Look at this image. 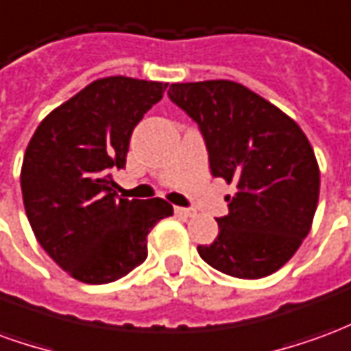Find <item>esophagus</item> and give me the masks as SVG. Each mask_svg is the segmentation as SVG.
Returning a JSON list of instances; mask_svg holds the SVG:
<instances>
[{
  "label": "esophagus",
  "instance_id": "obj_1",
  "mask_svg": "<svg viewBox=\"0 0 351 351\" xmlns=\"http://www.w3.org/2000/svg\"><path fill=\"white\" fill-rule=\"evenodd\" d=\"M175 213L178 214V216H184V218L195 216V210H193V208H182V206H175Z\"/></svg>",
  "mask_w": 351,
  "mask_h": 351
}]
</instances>
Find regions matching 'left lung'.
I'll return each mask as SVG.
<instances>
[{
  "mask_svg": "<svg viewBox=\"0 0 351 351\" xmlns=\"http://www.w3.org/2000/svg\"><path fill=\"white\" fill-rule=\"evenodd\" d=\"M169 99L197 123L213 176L237 186L220 233L197 252L216 271L256 280L287 263L308 235L319 169L308 138L280 108L231 80L171 84Z\"/></svg>",
  "mask_w": 351,
  "mask_h": 351,
  "instance_id": "obj_1",
  "label": "left lung"
}]
</instances>
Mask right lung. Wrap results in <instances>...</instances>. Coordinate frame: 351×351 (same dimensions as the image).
Listing matches in <instances>:
<instances>
[{
	"label": "right lung",
	"instance_id": "add662e5",
	"mask_svg": "<svg viewBox=\"0 0 351 351\" xmlns=\"http://www.w3.org/2000/svg\"><path fill=\"white\" fill-rule=\"evenodd\" d=\"M167 84L108 77L54 108L24 154L20 186L27 220L45 252L73 278L108 284L148 256L150 229L173 214L156 197L118 199L131 133Z\"/></svg>",
	"mask_w": 351,
	"mask_h": 351
}]
</instances>
